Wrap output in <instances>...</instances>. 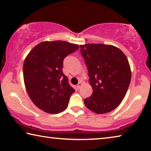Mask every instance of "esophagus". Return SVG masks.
Returning a JSON list of instances; mask_svg holds the SVG:
<instances>
[{
    "instance_id": "1",
    "label": "esophagus",
    "mask_w": 151,
    "mask_h": 151,
    "mask_svg": "<svg viewBox=\"0 0 151 151\" xmlns=\"http://www.w3.org/2000/svg\"><path fill=\"white\" fill-rule=\"evenodd\" d=\"M81 86H82V83H78L77 86H76V87H77L78 89H79V88H80L81 87Z\"/></svg>"
}]
</instances>
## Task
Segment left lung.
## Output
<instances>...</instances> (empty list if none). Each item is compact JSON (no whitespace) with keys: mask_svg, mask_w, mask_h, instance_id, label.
I'll return each mask as SVG.
<instances>
[{"mask_svg":"<svg viewBox=\"0 0 151 151\" xmlns=\"http://www.w3.org/2000/svg\"><path fill=\"white\" fill-rule=\"evenodd\" d=\"M80 47L93 90L84 103L96 114L113 111L121 104L131 83V70L127 57L112 45L93 43Z\"/></svg>","mask_w":151,"mask_h":151,"instance_id":"left-lung-1","label":"left lung"}]
</instances>
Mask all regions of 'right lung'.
<instances>
[{
  "label": "right lung",
  "instance_id": "obj_1",
  "mask_svg": "<svg viewBox=\"0 0 151 151\" xmlns=\"http://www.w3.org/2000/svg\"><path fill=\"white\" fill-rule=\"evenodd\" d=\"M78 48V45L66 41H45L33 48L25 58V87L33 103L42 111L57 114L67 108L75 90L63 72V60Z\"/></svg>",
  "mask_w": 151,
  "mask_h": 151
}]
</instances>
